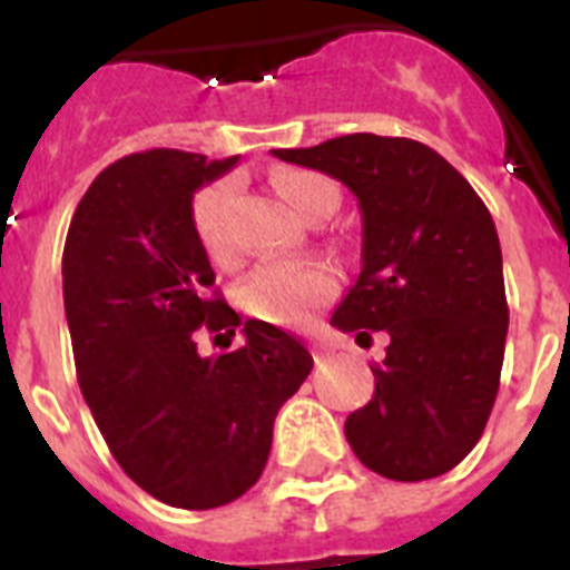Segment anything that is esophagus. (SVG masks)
<instances>
[{
    "instance_id": "1",
    "label": "esophagus",
    "mask_w": 570,
    "mask_h": 570,
    "mask_svg": "<svg viewBox=\"0 0 570 570\" xmlns=\"http://www.w3.org/2000/svg\"><path fill=\"white\" fill-rule=\"evenodd\" d=\"M331 354V347L325 345V342H314V356L316 360H322V356H328Z\"/></svg>"
}]
</instances>
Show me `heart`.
<instances>
[{
	"mask_svg": "<svg viewBox=\"0 0 570 570\" xmlns=\"http://www.w3.org/2000/svg\"><path fill=\"white\" fill-rule=\"evenodd\" d=\"M276 194L291 205L296 216H311L320 208H334L336 194L325 176L311 170H276ZM234 199V185L228 179L205 185L194 196L190 219L210 259L223 262L230 256L228 208ZM336 294V276L325 262H265L245 279L239 296L242 305L256 320L274 325H302Z\"/></svg>",
	"mask_w": 570,
	"mask_h": 570,
	"instance_id": "1",
	"label": "heart"
}]
</instances>
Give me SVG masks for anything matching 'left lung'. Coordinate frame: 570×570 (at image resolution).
<instances>
[{
    "mask_svg": "<svg viewBox=\"0 0 570 570\" xmlns=\"http://www.w3.org/2000/svg\"><path fill=\"white\" fill-rule=\"evenodd\" d=\"M334 176L362 210V271L331 325L385 331L376 391L345 420L360 462L396 482L460 465L500 391L508 302L500 236L476 190L434 148L351 134L271 150Z\"/></svg>",
    "mask_w": 570,
    "mask_h": 570,
    "instance_id": "8db88e82",
    "label": "left lung"
}]
</instances>
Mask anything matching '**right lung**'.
<instances>
[{
  "label": "right lung",
  "mask_w": 570,
  "mask_h": 570,
  "mask_svg": "<svg viewBox=\"0 0 570 570\" xmlns=\"http://www.w3.org/2000/svg\"><path fill=\"white\" fill-rule=\"evenodd\" d=\"M239 156L154 148L94 179L70 219L62 294L82 396L136 485L188 511L234 502L262 476L274 420L314 360L268 322L245 345L199 356L196 331L239 328L210 296L214 268L190 205Z\"/></svg>",
  "instance_id": "add662e5"
}]
</instances>
